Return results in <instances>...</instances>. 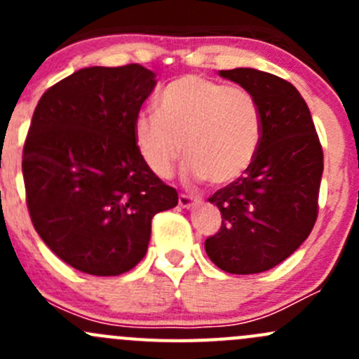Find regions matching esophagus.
<instances>
[{"label": "esophagus", "instance_id": "esophagus-1", "mask_svg": "<svg viewBox=\"0 0 359 359\" xmlns=\"http://www.w3.org/2000/svg\"><path fill=\"white\" fill-rule=\"evenodd\" d=\"M198 203H200L198 198L187 196V194H180L179 196V205L182 206V208H193V206L198 205Z\"/></svg>", "mask_w": 359, "mask_h": 359}]
</instances>
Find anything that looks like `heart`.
<instances>
[{"label": "heart", "mask_w": 359, "mask_h": 359, "mask_svg": "<svg viewBox=\"0 0 359 359\" xmlns=\"http://www.w3.org/2000/svg\"><path fill=\"white\" fill-rule=\"evenodd\" d=\"M133 142L147 168L168 179L184 156L187 172L213 187L227 186L252 166L262 139V111L245 88L189 74L170 83L156 112L133 119Z\"/></svg>", "instance_id": "1"}]
</instances>
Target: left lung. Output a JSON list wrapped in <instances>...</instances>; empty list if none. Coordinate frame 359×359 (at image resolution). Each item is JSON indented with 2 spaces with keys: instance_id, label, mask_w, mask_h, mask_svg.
I'll return each mask as SVG.
<instances>
[{
  "instance_id": "8db88e82",
  "label": "left lung",
  "mask_w": 359,
  "mask_h": 359,
  "mask_svg": "<svg viewBox=\"0 0 359 359\" xmlns=\"http://www.w3.org/2000/svg\"><path fill=\"white\" fill-rule=\"evenodd\" d=\"M248 90L262 111V139L243 177L208 198L222 215L205 241L210 260L231 274H257L283 262L318 219L323 149L295 86L257 69L220 71Z\"/></svg>"
}]
</instances>
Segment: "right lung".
<instances>
[{
    "mask_svg": "<svg viewBox=\"0 0 359 359\" xmlns=\"http://www.w3.org/2000/svg\"><path fill=\"white\" fill-rule=\"evenodd\" d=\"M140 64L85 67L39 99L22 151L31 222L81 273L118 276L147 252L151 220L179 194L133 142V119L156 85Z\"/></svg>",
    "mask_w": 359,
    "mask_h": 359,
    "instance_id": "obj_1",
    "label": "right lung"
}]
</instances>
